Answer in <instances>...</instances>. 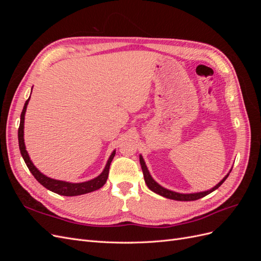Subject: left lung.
<instances>
[{
	"instance_id": "1",
	"label": "left lung",
	"mask_w": 261,
	"mask_h": 261,
	"mask_svg": "<svg viewBox=\"0 0 261 261\" xmlns=\"http://www.w3.org/2000/svg\"><path fill=\"white\" fill-rule=\"evenodd\" d=\"M139 162H140V165H141V170H143V173H144L145 181H146V184H147V186H148L150 191H152L153 193L160 195L162 197H165V198L173 199V200H178V201H192V200L200 199V198H202V197L207 196L208 194L212 193L213 191H216V189H218L221 185H222L223 181L227 178L228 175H230V173L232 171V170H230V172H228L227 174L222 179H221L215 187H212L211 189H208V191L199 192V193H191V194H181V193H176V192L170 191V189L164 188L160 184H158L156 181L152 178V176L150 175L149 170H148L144 158L141 154H139Z\"/></svg>"
}]
</instances>
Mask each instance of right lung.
I'll list each match as a JSON object with an SVG mask.
<instances>
[{
  "label": "right lung",
  "instance_id": "right-lung-1",
  "mask_svg": "<svg viewBox=\"0 0 261 261\" xmlns=\"http://www.w3.org/2000/svg\"><path fill=\"white\" fill-rule=\"evenodd\" d=\"M29 100H30V97L25 102V106H23L22 112L20 114V124L18 128V144H19V150H20L22 159L25 161L29 171L31 172V174H33L39 183H40L42 186H44L46 189H49V191L62 196H78V195L88 194V193L97 191V189L103 186L109 176L110 164H111L113 158L115 155V150H113L111 155L109 156L108 162L101 174L90 180L83 181V183H69V181L59 180V179L48 177L35 167L33 161L30 160V156L26 150L25 140H23V124H25V114H26V110H27Z\"/></svg>",
  "mask_w": 261,
  "mask_h": 261
}]
</instances>
